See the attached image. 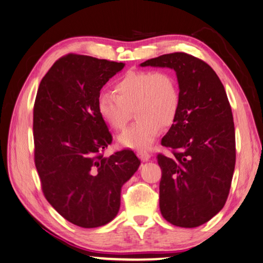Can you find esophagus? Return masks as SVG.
Returning a JSON list of instances; mask_svg holds the SVG:
<instances>
[{"instance_id": "34e87169", "label": "esophagus", "mask_w": 263, "mask_h": 263, "mask_svg": "<svg viewBox=\"0 0 263 263\" xmlns=\"http://www.w3.org/2000/svg\"><path fill=\"white\" fill-rule=\"evenodd\" d=\"M137 157L140 158L142 161H147L151 158V153L145 150H138L137 151Z\"/></svg>"}]
</instances>
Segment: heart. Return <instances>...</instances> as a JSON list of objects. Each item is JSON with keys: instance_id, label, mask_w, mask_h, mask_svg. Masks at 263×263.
<instances>
[{"instance_id": "b5f03b06", "label": "heart", "mask_w": 263, "mask_h": 263, "mask_svg": "<svg viewBox=\"0 0 263 263\" xmlns=\"http://www.w3.org/2000/svg\"><path fill=\"white\" fill-rule=\"evenodd\" d=\"M181 97L174 74L168 71H130L116 82L115 92L102 91L97 111L113 130L126 127L135 110L136 122L119 136L123 146L146 148L159 135L161 126L174 122Z\"/></svg>"}]
</instances>
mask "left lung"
<instances>
[{
    "label": "left lung",
    "instance_id": "8db88e82",
    "mask_svg": "<svg viewBox=\"0 0 263 263\" xmlns=\"http://www.w3.org/2000/svg\"><path fill=\"white\" fill-rule=\"evenodd\" d=\"M141 66L173 68L180 87V108L161 140L172 155L157 156L160 212L176 227L201 226L223 209L235 171V125L224 87L209 64L185 52Z\"/></svg>",
    "mask_w": 263,
    "mask_h": 263
}]
</instances>
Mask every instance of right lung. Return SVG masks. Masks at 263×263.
<instances>
[{
  "instance_id": "obj_1",
  "label": "right lung",
  "mask_w": 263,
  "mask_h": 263,
  "mask_svg": "<svg viewBox=\"0 0 263 263\" xmlns=\"http://www.w3.org/2000/svg\"><path fill=\"white\" fill-rule=\"evenodd\" d=\"M125 64L68 53L40 83L33 110L34 162L46 199L64 219L97 228L115 219L121 186L141 161L129 148L104 157L112 135L97 97Z\"/></svg>"
}]
</instances>
